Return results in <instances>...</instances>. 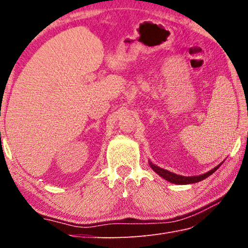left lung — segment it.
I'll return each mask as SVG.
<instances>
[{
  "mask_svg": "<svg viewBox=\"0 0 248 248\" xmlns=\"http://www.w3.org/2000/svg\"><path fill=\"white\" fill-rule=\"evenodd\" d=\"M223 164V162L218 164L217 166H215L214 168H212L210 171H207L202 173V175H199V176H191V177H186V176H180V175H177V173H173L170 170H164V168H161L159 166L155 165L154 163L149 161V165L151 167V170H154L155 173H157L160 177H162L163 179H165V180L170 181V183H175V184H193V183H197L199 181L203 180V179L208 178L209 176H211L212 173L218 170L219 166Z\"/></svg>",
  "mask_w": 248,
  "mask_h": 248,
  "instance_id": "1",
  "label": "left lung"
}]
</instances>
